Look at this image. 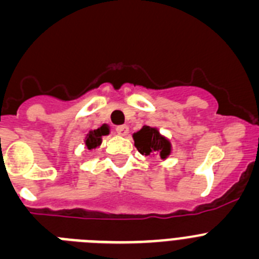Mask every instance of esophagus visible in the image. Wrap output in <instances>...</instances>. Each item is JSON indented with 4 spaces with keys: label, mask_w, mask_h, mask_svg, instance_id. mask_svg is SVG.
<instances>
[{
    "label": "esophagus",
    "mask_w": 259,
    "mask_h": 259,
    "mask_svg": "<svg viewBox=\"0 0 259 259\" xmlns=\"http://www.w3.org/2000/svg\"><path fill=\"white\" fill-rule=\"evenodd\" d=\"M116 134L120 135V136H127L128 132H130V128H128V125H118V127L115 128Z\"/></svg>",
    "instance_id": "1"
}]
</instances>
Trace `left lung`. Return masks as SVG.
<instances>
[{"label":"left lung","instance_id":"1","mask_svg":"<svg viewBox=\"0 0 259 259\" xmlns=\"http://www.w3.org/2000/svg\"><path fill=\"white\" fill-rule=\"evenodd\" d=\"M132 137H134L136 149L145 157L150 154H157L164 161L172 153L171 140L162 135L157 127L144 125L140 131L135 132Z\"/></svg>","mask_w":259,"mask_h":259}]
</instances>
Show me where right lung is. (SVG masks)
<instances>
[{"instance_id": "right-lung-1", "label": "right lung", "mask_w": 259, "mask_h": 259, "mask_svg": "<svg viewBox=\"0 0 259 259\" xmlns=\"http://www.w3.org/2000/svg\"><path fill=\"white\" fill-rule=\"evenodd\" d=\"M110 135L109 124H102L97 130H91L84 137V148L87 150H95L98 149L102 144V137Z\"/></svg>"}]
</instances>
